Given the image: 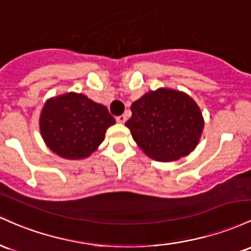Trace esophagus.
I'll return each mask as SVG.
<instances>
[{
	"label": "esophagus",
	"instance_id": "esophagus-1",
	"mask_svg": "<svg viewBox=\"0 0 251 251\" xmlns=\"http://www.w3.org/2000/svg\"><path fill=\"white\" fill-rule=\"evenodd\" d=\"M116 121L118 123H121V125H125L126 121V115H120V116L116 117Z\"/></svg>",
	"mask_w": 251,
	"mask_h": 251
}]
</instances>
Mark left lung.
<instances>
[{
  "instance_id": "left-lung-1",
  "label": "left lung",
  "mask_w": 251,
  "mask_h": 251,
  "mask_svg": "<svg viewBox=\"0 0 251 251\" xmlns=\"http://www.w3.org/2000/svg\"><path fill=\"white\" fill-rule=\"evenodd\" d=\"M130 129L137 146L151 159L170 162L186 156L198 145L204 118L190 96L172 89L149 91L131 104Z\"/></svg>"
}]
</instances>
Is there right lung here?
Wrapping results in <instances>:
<instances>
[{
	"label": "right lung",
	"instance_id": "add662e5",
	"mask_svg": "<svg viewBox=\"0 0 251 251\" xmlns=\"http://www.w3.org/2000/svg\"><path fill=\"white\" fill-rule=\"evenodd\" d=\"M112 125L115 118L105 106L75 92L50 98L40 115V133L47 147L69 160L91 155Z\"/></svg>",
	"mask_w": 251,
	"mask_h": 251
}]
</instances>
